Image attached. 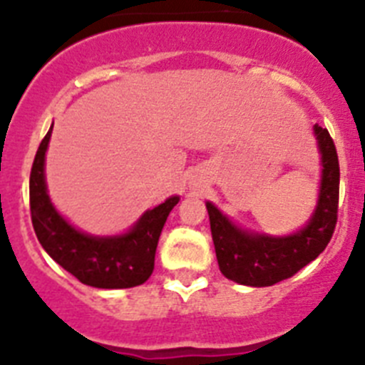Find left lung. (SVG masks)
I'll use <instances>...</instances> for the list:
<instances>
[{"mask_svg": "<svg viewBox=\"0 0 365 365\" xmlns=\"http://www.w3.org/2000/svg\"><path fill=\"white\" fill-rule=\"evenodd\" d=\"M314 137L322 164L320 190L314 212L299 230L287 235L245 230L206 201L215 256L225 278L240 285L270 287L294 276L325 250L336 227L340 166L329 131L314 124Z\"/></svg>", "mask_w": 365, "mask_h": 365, "instance_id": "left-lung-1", "label": "left lung"}]
</instances>
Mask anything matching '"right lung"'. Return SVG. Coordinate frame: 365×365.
<instances>
[{
  "label": "right lung",
  "instance_id": "right-lung-1",
  "mask_svg": "<svg viewBox=\"0 0 365 365\" xmlns=\"http://www.w3.org/2000/svg\"><path fill=\"white\" fill-rule=\"evenodd\" d=\"M53 125L36 151L29 180L31 219L43 250L83 285L130 289L143 285L153 272L155 250L164 222L179 195L146 210L133 227L118 235H91L74 228L54 208L45 180V153Z\"/></svg>",
  "mask_w": 365,
  "mask_h": 365
}]
</instances>
